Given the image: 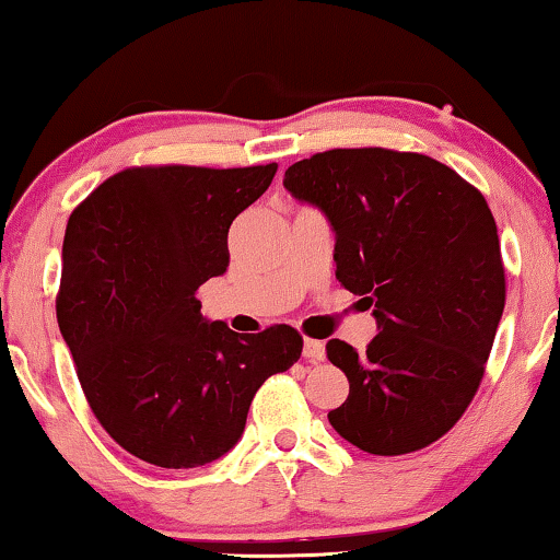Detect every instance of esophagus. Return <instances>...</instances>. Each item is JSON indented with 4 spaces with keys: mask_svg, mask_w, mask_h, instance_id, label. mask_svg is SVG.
<instances>
[{
    "mask_svg": "<svg viewBox=\"0 0 560 560\" xmlns=\"http://www.w3.org/2000/svg\"><path fill=\"white\" fill-rule=\"evenodd\" d=\"M304 357L308 362H322L324 360V345L319 339H304Z\"/></svg>",
    "mask_w": 560,
    "mask_h": 560,
    "instance_id": "esophagus-1",
    "label": "esophagus"
}]
</instances>
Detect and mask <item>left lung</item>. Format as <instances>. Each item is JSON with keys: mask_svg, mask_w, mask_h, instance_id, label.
<instances>
[{"mask_svg": "<svg viewBox=\"0 0 560 560\" xmlns=\"http://www.w3.org/2000/svg\"><path fill=\"white\" fill-rule=\"evenodd\" d=\"M291 196L322 208L337 279L372 306L380 334L327 357L349 380L331 428L370 455L440 440L478 392L505 306V269L488 200L422 153L334 148L283 173Z\"/></svg>", "mask_w": 560, "mask_h": 560, "instance_id": "obj_1", "label": "left lung"}]
</instances>
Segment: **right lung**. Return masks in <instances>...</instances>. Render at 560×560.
Listing matches in <instances>:
<instances>
[{"mask_svg": "<svg viewBox=\"0 0 560 560\" xmlns=\"http://www.w3.org/2000/svg\"><path fill=\"white\" fill-rule=\"evenodd\" d=\"M279 165H140L74 208L57 324L90 410L150 465L198 467L236 445L256 389L302 357L289 324L236 334L196 291L229 266V229Z\"/></svg>", "mask_w": 560, "mask_h": 560, "instance_id": "right-lung-1", "label": "right lung"}]
</instances>
